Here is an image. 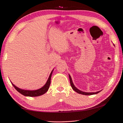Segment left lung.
I'll return each instance as SVG.
<instances>
[{
    "mask_svg": "<svg viewBox=\"0 0 123 123\" xmlns=\"http://www.w3.org/2000/svg\"><path fill=\"white\" fill-rule=\"evenodd\" d=\"M69 80H70V84H71V87H72V89L74 90V91H76L77 93H79V94H83V95H86V96H88V95H93V94H96L97 93H98L99 92H100V91H98V92H91V93H89V92H82L81 91L79 90V89L75 87L74 85H73V82H72V78H71V77L70 75L69 74Z\"/></svg>",
    "mask_w": 123,
    "mask_h": 123,
    "instance_id": "1",
    "label": "left lung"
}]
</instances>
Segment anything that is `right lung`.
<instances>
[{"label": "right lung", "mask_w": 123, "mask_h": 123, "mask_svg": "<svg viewBox=\"0 0 123 123\" xmlns=\"http://www.w3.org/2000/svg\"><path fill=\"white\" fill-rule=\"evenodd\" d=\"M53 70L52 72L50 73V76H49V77L47 80L46 83L45 85H44L43 87L41 88L37 89V90H34V91H29V90H24V89H22L16 87V86H15L14 84H12V86H14V87L15 88V89L18 92H19L20 93H21V94L24 95L25 96H27V97H37L41 96L43 94L46 92L48 91V89L50 87V85L51 83V76H52Z\"/></svg>", "instance_id": "add662e5"}]
</instances>
